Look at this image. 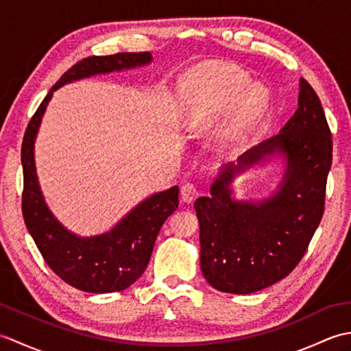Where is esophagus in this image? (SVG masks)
I'll list each match as a JSON object with an SVG mask.
<instances>
[{
  "label": "esophagus",
  "instance_id": "esophagus-1",
  "mask_svg": "<svg viewBox=\"0 0 351 351\" xmlns=\"http://www.w3.org/2000/svg\"><path fill=\"white\" fill-rule=\"evenodd\" d=\"M199 196V190L196 187V184H185L181 189V199L185 204H193Z\"/></svg>",
  "mask_w": 351,
  "mask_h": 351
}]
</instances>
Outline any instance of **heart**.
I'll return each mask as SVG.
<instances>
[{"label":"heart","mask_w":351,"mask_h":351,"mask_svg":"<svg viewBox=\"0 0 351 351\" xmlns=\"http://www.w3.org/2000/svg\"><path fill=\"white\" fill-rule=\"evenodd\" d=\"M247 87V75L237 69L197 68L190 72L181 83L189 123L205 128L237 103L223 137L230 146L238 145L258 122L268 102L265 88Z\"/></svg>","instance_id":"b5f03b06"}]
</instances>
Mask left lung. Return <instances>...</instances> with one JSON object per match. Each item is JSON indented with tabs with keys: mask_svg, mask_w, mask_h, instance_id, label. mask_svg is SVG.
Wrapping results in <instances>:
<instances>
[{
	"mask_svg": "<svg viewBox=\"0 0 351 351\" xmlns=\"http://www.w3.org/2000/svg\"><path fill=\"white\" fill-rule=\"evenodd\" d=\"M271 154L287 160L278 191L258 203L232 199L233 178ZM330 166L332 132L315 90L302 78L299 108L280 132L223 166L211 196L195 202L206 282L221 293L250 294L287 278L322 221Z\"/></svg>",
	"mask_w": 351,
	"mask_h": 351,
	"instance_id": "obj_1",
	"label": "left lung"
}]
</instances>
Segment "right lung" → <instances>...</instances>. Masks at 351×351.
<instances>
[{"label":"right lung","mask_w":351,"mask_h":351,"mask_svg":"<svg viewBox=\"0 0 351 351\" xmlns=\"http://www.w3.org/2000/svg\"><path fill=\"white\" fill-rule=\"evenodd\" d=\"M152 62L151 52H117L83 58L52 86L29 121L21 149L24 169L22 215L45 263L58 278L86 293H116L131 287L149 264L162 223L180 204L178 185L155 193L110 229L95 237L72 234L49 211L36 175L34 140L52 92L72 81L98 73L132 69Z\"/></svg>","instance_id":"add662e5"}]
</instances>
